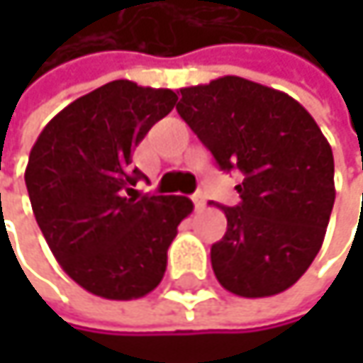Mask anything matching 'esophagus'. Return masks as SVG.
Wrapping results in <instances>:
<instances>
[{"label":"esophagus","instance_id":"1","mask_svg":"<svg viewBox=\"0 0 363 363\" xmlns=\"http://www.w3.org/2000/svg\"><path fill=\"white\" fill-rule=\"evenodd\" d=\"M191 199H193V203H195L197 210H201V208L206 206V195H203L201 191H195V193L191 195Z\"/></svg>","mask_w":363,"mask_h":363}]
</instances>
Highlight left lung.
I'll list each match as a JSON object with an SVG mask.
<instances>
[{"label":"left lung","instance_id":"left-lung-1","mask_svg":"<svg viewBox=\"0 0 363 363\" xmlns=\"http://www.w3.org/2000/svg\"><path fill=\"white\" fill-rule=\"evenodd\" d=\"M177 111L220 170H242V201L220 206L210 250L220 286L244 298L288 290L318 256L334 206V157L315 119L286 92L225 75L182 88Z\"/></svg>","mask_w":363,"mask_h":363}]
</instances>
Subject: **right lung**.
Wrapping results in <instances>:
<instances>
[{
  "label": "right lung",
  "mask_w": 363,
  "mask_h": 363,
  "mask_svg": "<svg viewBox=\"0 0 363 363\" xmlns=\"http://www.w3.org/2000/svg\"><path fill=\"white\" fill-rule=\"evenodd\" d=\"M179 96L115 79L73 101L37 136L25 182L37 225L65 273L84 290L132 301L155 290L168 248L193 210L182 195H143L132 155Z\"/></svg>",
  "instance_id": "right-lung-1"
}]
</instances>
